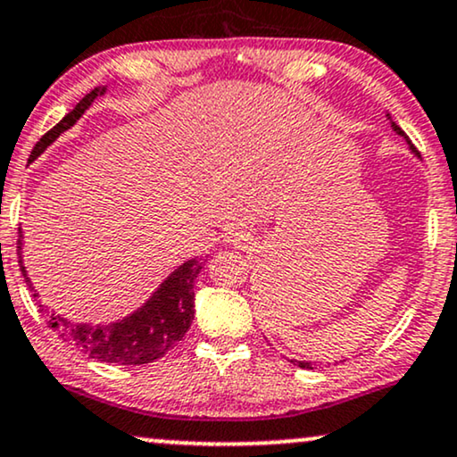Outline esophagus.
<instances>
[{"label":"esophagus","mask_w":457,"mask_h":457,"mask_svg":"<svg viewBox=\"0 0 457 457\" xmlns=\"http://www.w3.org/2000/svg\"><path fill=\"white\" fill-rule=\"evenodd\" d=\"M225 242H228V245L245 248V246L251 245V234H248L246 229H242V228H238V225H236V228L225 229Z\"/></svg>","instance_id":"esophagus-1"}]
</instances>
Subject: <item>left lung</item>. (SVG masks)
Here are the masks:
<instances>
[{"label": "left lung", "mask_w": 457, "mask_h": 457, "mask_svg": "<svg viewBox=\"0 0 457 457\" xmlns=\"http://www.w3.org/2000/svg\"><path fill=\"white\" fill-rule=\"evenodd\" d=\"M392 129H395V130H396V132H398V135H401V137H405V138H407L409 147H411V152H413V154H420V152H418V149H415V147H413V143H411V141H409V137L405 135V132H403V130H401V126H396L395 122H392ZM291 362H293V365L302 367V369H314V362H308V361H295V358H291Z\"/></svg>", "instance_id": "1"}]
</instances>
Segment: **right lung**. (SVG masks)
<instances>
[{"label": "right lung", "instance_id": "right-lung-1", "mask_svg": "<svg viewBox=\"0 0 457 457\" xmlns=\"http://www.w3.org/2000/svg\"><path fill=\"white\" fill-rule=\"evenodd\" d=\"M105 86H99L84 96L73 112H69L54 129L46 132L39 138L37 145L33 147L31 160L44 154V149L56 141L61 132L71 129V126L82 118V113L92 105L96 96L105 95ZM19 265L22 276H25L27 287L31 288L33 297H37L31 280L27 278V270L22 265V232L19 228ZM202 265L198 259H189L172 271V274L162 282L158 291L147 299L137 312L126 316L124 320L112 322V325H75V322L50 314V327L59 333V337L73 344L84 354L103 362H115V365H147L162 358L181 342L183 335L189 331L194 320V280L198 278ZM39 310L44 305L39 303Z\"/></svg>", "mask_w": 457, "mask_h": 457}]
</instances>
